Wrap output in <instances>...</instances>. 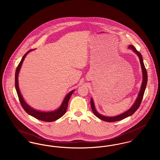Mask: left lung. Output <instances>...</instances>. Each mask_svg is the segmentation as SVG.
<instances>
[{
  "instance_id": "left-lung-1",
  "label": "left lung",
  "mask_w": 160,
  "mask_h": 160,
  "mask_svg": "<svg viewBox=\"0 0 160 160\" xmlns=\"http://www.w3.org/2000/svg\"><path fill=\"white\" fill-rule=\"evenodd\" d=\"M128 49H131L133 52H135V54H136L137 55V56L138 57V58H139L140 62V65H141V69H142V83H141L140 90L139 91V93L137 95V98H136L134 103L132 104V106L128 110H127L126 111L124 112L120 115H118L116 116H113V117L104 116L102 114H100V113L98 112L95 109L94 100H93L92 98H91V109H92V112L97 117H98V118H100L102 120H103L104 122H117V121L122 120V119H124L125 118H127V117L131 116L133 113H134V112L140 107V105L141 104V101H142V97L144 95V93L147 83H148V73H147V71H146V68L144 65L142 57L141 56V53L139 52L138 51H137V49L134 48L133 45H129L128 46Z\"/></svg>"
}]
</instances>
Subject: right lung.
Returning a JSON list of instances; mask_svg holds the SVG:
<instances>
[{"label":"right lung","instance_id":"1","mask_svg":"<svg viewBox=\"0 0 160 160\" xmlns=\"http://www.w3.org/2000/svg\"><path fill=\"white\" fill-rule=\"evenodd\" d=\"M33 50H35V49L29 50L23 56L20 62L19 63V65L16 69V73H15L16 90L18 95L19 97V100H20V102L21 103L22 106L23 107L24 110L28 113L29 115H31L32 117L37 118L39 120H41V121L48 122H54V121H56L57 120H58V118H61L66 112L69 98H70L71 96L72 95V94H73L74 92L75 91V89L72 90L68 94H66V95L65 97L60 106L58 109H56V110L51 111H46V112L45 111H40L39 110H37V109L32 108L31 106H30L28 104L25 102V100H24V98L22 97V95L21 94L20 91L19 89L18 77H19V72H20L22 65V63L23 62V60H25V57L27 56V54H28L29 52H31Z\"/></svg>","mask_w":160,"mask_h":160}]
</instances>
